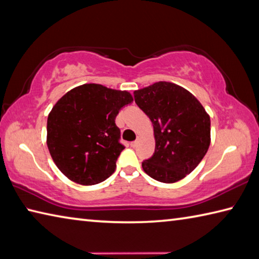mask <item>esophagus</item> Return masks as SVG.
<instances>
[{"instance_id":"obj_1","label":"esophagus","mask_w":259,"mask_h":259,"mask_svg":"<svg viewBox=\"0 0 259 259\" xmlns=\"http://www.w3.org/2000/svg\"><path fill=\"white\" fill-rule=\"evenodd\" d=\"M138 143H139V141H138V140H136V141H133V142H131V146H132V148H135V146L138 145Z\"/></svg>"}]
</instances>
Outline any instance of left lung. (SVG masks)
<instances>
[{"mask_svg":"<svg viewBox=\"0 0 259 259\" xmlns=\"http://www.w3.org/2000/svg\"><path fill=\"white\" fill-rule=\"evenodd\" d=\"M136 105L153 124L155 150L142 162L145 174L171 184L201 162L211 143V120L196 97L183 87L160 81L134 91Z\"/></svg>","mask_w":259,"mask_h":259,"instance_id":"1","label":"left lung"}]
</instances>
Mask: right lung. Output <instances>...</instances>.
Returning a JSON list of instances; mask_svg holds the SVG:
<instances>
[{"label":"right lung","instance_id":"right-lung-1","mask_svg":"<svg viewBox=\"0 0 259 259\" xmlns=\"http://www.w3.org/2000/svg\"><path fill=\"white\" fill-rule=\"evenodd\" d=\"M132 101L128 91L87 83L56 102L47 118V146L63 175L84 186L113 175L124 150L115 119Z\"/></svg>","mask_w":259,"mask_h":259}]
</instances>
